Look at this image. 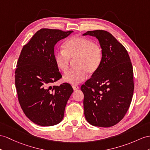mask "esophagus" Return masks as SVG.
<instances>
[{"mask_svg":"<svg viewBox=\"0 0 150 150\" xmlns=\"http://www.w3.org/2000/svg\"><path fill=\"white\" fill-rule=\"evenodd\" d=\"M72 86V88L74 90H77L79 88V86L77 85H73Z\"/></svg>","mask_w":150,"mask_h":150,"instance_id":"esophagus-1","label":"esophagus"}]
</instances>
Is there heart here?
Wrapping results in <instances>:
<instances>
[{
	"instance_id": "obj_1",
	"label": "heart",
	"mask_w": 150,
	"mask_h": 150,
	"mask_svg": "<svg viewBox=\"0 0 150 150\" xmlns=\"http://www.w3.org/2000/svg\"><path fill=\"white\" fill-rule=\"evenodd\" d=\"M63 49L54 53V63L60 71L66 72L70 59L76 58L74 65L76 67L64 76V80L69 83L74 85L83 81L86 79L88 72H96L103 62V48L90 39L72 36L64 43Z\"/></svg>"
}]
</instances>
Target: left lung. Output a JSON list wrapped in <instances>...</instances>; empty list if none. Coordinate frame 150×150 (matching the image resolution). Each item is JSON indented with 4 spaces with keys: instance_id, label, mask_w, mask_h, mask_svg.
Segmentation results:
<instances>
[{
    "instance_id": "obj_1",
    "label": "left lung",
    "mask_w": 150,
    "mask_h": 150,
    "mask_svg": "<svg viewBox=\"0 0 150 150\" xmlns=\"http://www.w3.org/2000/svg\"><path fill=\"white\" fill-rule=\"evenodd\" d=\"M96 37L103 51L100 67L81 86L85 118L91 125L109 127L125 116L134 93L133 67L125 47L110 33L96 30L83 35Z\"/></svg>"
}]
</instances>
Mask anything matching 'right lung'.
Listing matches in <instances>:
<instances>
[{
    "instance_id": "right-lung-1",
    "label": "right lung",
    "mask_w": 150,
    "mask_h": 150,
    "mask_svg": "<svg viewBox=\"0 0 150 150\" xmlns=\"http://www.w3.org/2000/svg\"><path fill=\"white\" fill-rule=\"evenodd\" d=\"M72 30L41 28L23 46L17 62L15 86L25 115L41 126L59 123L73 92L70 84L51 85L62 76L54 61V47Z\"/></svg>"
}]
</instances>
